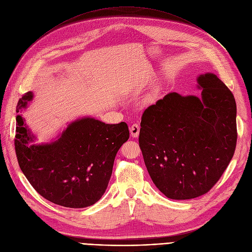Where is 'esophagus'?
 Wrapping results in <instances>:
<instances>
[{"mask_svg":"<svg viewBox=\"0 0 252 252\" xmlns=\"http://www.w3.org/2000/svg\"><path fill=\"white\" fill-rule=\"evenodd\" d=\"M129 132L133 138H138L140 133V126L138 124H134L129 126Z\"/></svg>","mask_w":252,"mask_h":252,"instance_id":"34e87169","label":"esophagus"}]
</instances>
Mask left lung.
<instances>
[{
    "label": "left lung",
    "instance_id": "8db88e82",
    "mask_svg": "<svg viewBox=\"0 0 252 252\" xmlns=\"http://www.w3.org/2000/svg\"><path fill=\"white\" fill-rule=\"evenodd\" d=\"M202 97L170 93L141 118L139 146L156 187L169 199L207 193L231 161L237 144L234 94L211 73L201 75Z\"/></svg>",
    "mask_w": 252,
    "mask_h": 252
}]
</instances>
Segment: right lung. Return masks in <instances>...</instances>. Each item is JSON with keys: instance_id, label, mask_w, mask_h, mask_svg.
<instances>
[{"instance_id": "add662e5", "label": "right lung", "mask_w": 252, "mask_h": 252, "mask_svg": "<svg viewBox=\"0 0 252 252\" xmlns=\"http://www.w3.org/2000/svg\"><path fill=\"white\" fill-rule=\"evenodd\" d=\"M32 99L31 92L25 94L16 112ZM16 123L14 146L21 171L43 198L68 208L89 207L102 198L116 153L129 137L126 123L106 125L85 117L69 125L50 144L29 145L34 136L20 115Z\"/></svg>"}]
</instances>
